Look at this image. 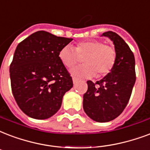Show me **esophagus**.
Masks as SVG:
<instances>
[{"label": "esophagus", "instance_id": "esophagus-1", "mask_svg": "<svg viewBox=\"0 0 150 150\" xmlns=\"http://www.w3.org/2000/svg\"><path fill=\"white\" fill-rule=\"evenodd\" d=\"M72 81H73V83H74V84H75V83H77L78 81H79V79H78V78L73 77L72 78Z\"/></svg>", "mask_w": 150, "mask_h": 150}]
</instances>
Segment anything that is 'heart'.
<instances>
[{
    "mask_svg": "<svg viewBox=\"0 0 150 150\" xmlns=\"http://www.w3.org/2000/svg\"><path fill=\"white\" fill-rule=\"evenodd\" d=\"M59 59L67 67H72L84 57L85 64L71 70V75L81 78H91L98 73V77L110 72L116 62L114 48L105 45L101 41L93 40L80 42L76 48L65 45L59 52Z\"/></svg>",
    "mask_w": 150,
    "mask_h": 150,
    "instance_id": "1",
    "label": "heart"
}]
</instances>
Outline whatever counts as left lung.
Here are the masks:
<instances>
[{
  "label": "left lung",
  "instance_id": "obj_1",
  "mask_svg": "<svg viewBox=\"0 0 150 150\" xmlns=\"http://www.w3.org/2000/svg\"><path fill=\"white\" fill-rule=\"evenodd\" d=\"M113 42L116 58L108 75L97 83L87 81L83 95V109L90 119L105 123L116 119L127 105L135 83V60L124 40L112 31L103 33Z\"/></svg>",
  "mask_w": 150,
  "mask_h": 150
}]
</instances>
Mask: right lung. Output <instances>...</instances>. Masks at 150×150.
<instances>
[{"instance_id":"obj_1","label":"right lung","mask_w":150,"mask_h":150,"mask_svg":"<svg viewBox=\"0 0 150 150\" xmlns=\"http://www.w3.org/2000/svg\"><path fill=\"white\" fill-rule=\"evenodd\" d=\"M72 40L39 30L17 45L9 69L11 90L27 116L45 120L60 108L73 82L58 54Z\"/></svg>"}]
</instances>
